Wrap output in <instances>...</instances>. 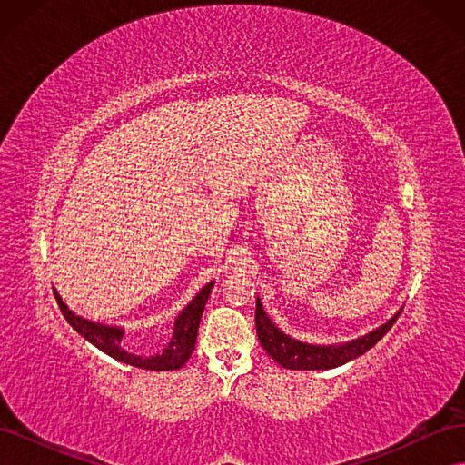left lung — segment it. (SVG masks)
Masks as SVG:
<instances>
[{"label":"left lung","instance_id":"left-lung-1","mask_svg":"<svg viewBox=\"0 0 465 465\" xmlns=\"http://www.w3.org/2000/svg\"><path fill=\"white\" fill-rule=\"evenodd\" d=\"M401 311L388 320L384 326L371 331L369 335L361 337L345 345H308L294 341L287 337L283 331H279L272 320L263 312L260 299L256 301V333L262 347L267 351V355L275 359L281 367L291 371H326L341 367V364L357 359L359 355L367 353L371 347H374L382 337L390 331V328L396 323Z\"/></svg>","mask_w":465,"mask_h":465}]
</instances>
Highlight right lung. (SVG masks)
I'll list each match as a JSON object with an SVG mask.
<instances>
[{"label":"right lung","instance_id":"1","mask_svg":"<svg viewBox=\"0 0 465 465\" xmlns=\"http://www.w3.org/2000/svg\"><path fill=\"white\" fill-rule=\"evenodd\" d=\"M213 283H207L184 311L180 312V316L174 322V331L171 337V343H168L161 353L154 355H134L130 351H125L120 341L124 337V331L120 328H108L103 326V323H93L89 320H83L75 316L69 308L64 304L60 299V294L54 291L55 301H58L60 311L64 318L72 323L74 330L85 337L87 341H91L94 347L104 351L106 355L112 359L128 362L132 367L139 369H147V371H176L182 369L186 364V361L192 357L193 349H195V340H198V328H200V320L203 314L205 302L209 299V292Z\"/></svg>","mask_w":465,"mask_h":465}]
</instances>
